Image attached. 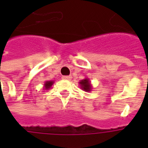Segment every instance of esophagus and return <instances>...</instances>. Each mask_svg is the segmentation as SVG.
Segmentation results:
<instances>
[{"label": "esophagus", "instance_id": "obj_1", "mask_svg": "<svg viewBox=\"0 0 148 148\" xmlns=\"http://www.w3.org/2000/svg\"><path fill=\"white\" fill-rule=\"evenodd\" d=\"M63 80H71V76H62V77Z\"/></svg>", "mask_w": 148, "mask_h": 148}]
</instances>
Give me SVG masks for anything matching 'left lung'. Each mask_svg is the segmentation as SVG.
<instances>
[{
	"mask_svg": "<svg viewBox=\"0 0 148 148\" xmlns=\"http://www.w3.org/2000/svg\"><path fill=\"white\" fill-rule=\"evenodd\" d=\"M78 83L80 85L81 89L84 91H86V92H90L93 89V86L91 85V82H90V78H88V77H86L83 80H81Z\"/></svg>",
	"mask_w": 148,
	"mask_h": 148,
	"instance_id": "8db88e82",
	"label": "left lung"
}]
</instances>
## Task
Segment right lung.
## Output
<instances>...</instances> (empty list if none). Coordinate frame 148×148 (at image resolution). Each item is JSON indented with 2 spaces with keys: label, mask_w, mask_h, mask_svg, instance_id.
Here are the masks:
<instances>
[{
  "label": "right lung",
  "mask_w": 148,
  "mask_h": 148,
  "mask_svg": "<svg viewBox=\"0 0 148 148\" xmlns=\"http://www.w3.org/2000/svg\"><path fill=\"white\" fill-rule=\"evenodd\" d=\"M53 84H54V81H46L45 83H44V88H45V90H49L52 86Z\"/></svg>",
  "instance_id": "add662e5"
}]
</instances>
